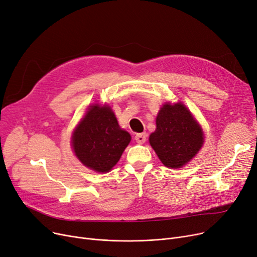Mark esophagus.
I'll return each instance as SVG.
<instances>
[{"label": "esophagus", "mask_w": 257, "mask_h": 257, "mask_svg": "<svg viewBox=\"0 0 257 257\" xmlns=\"http://www.w3.org/2000/svg\"><path fill=\"white\" fill-rule=\"evenodd\" d=\"M146 134L145 133H140V134H136V136H135V140H136V142L137 143H139V144H143L145 141H146Z\"/></svg>", "instance_id": "1"}]
</instances>
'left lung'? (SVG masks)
<instances>
[{
	"mask_svg": "<svg viewBox=\"0 0 257 257\" xmlns=\"http://www.w3.org/2000/svg\"><path fill=\"white\" fill-rule=\"evenodd\" d=\"M156 124L150 143L165 166L182 167L202 148L203 131L183 103H165L159 111Z\"/></svg>",
	"mask_w": 257,
	"mask_h": 257,
	"instance_id": "1",
	"label": "left lung"
}]
</instances>
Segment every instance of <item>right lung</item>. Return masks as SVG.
I'll list each match as a JSON object with an SVG mask.
<instances>
[{
	"label": "right lung",
	"instance_id": "obj_1",
	"mask_svg": "<svg viewBox=\"0 0 257 257\" xmlns=\"http://www.w3.org/2000/svg\"><path fill=\"white\" fill-rule=\"evenodd\" d=\"M131 135L121 130L109 106L92 105L73 133L72 145L79 161L95 172L111 170L128 145Z\"/></svg>",
	"mask_w": 257,
	"mask_h": 257
}]
</instances>
